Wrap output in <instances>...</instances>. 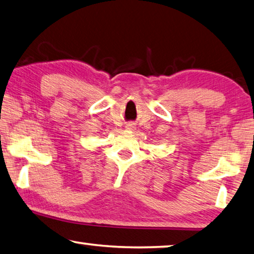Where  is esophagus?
I'll list each match as a JSON object with an SVG mask.
<instances>
[{
  "label": "esophagus",
  "mask_w": 254,
  "mask_h": 254,
  "mask_svg": "<svg viewBox=\"0 0 254 254\" xmlns=\"http://www.w3.org/2000/svg\"><path fill=\"white\" fill-rule=\"evenodd\" d=\"M132 127H134V126H132V125L130 124V125H128V126H127V128H128V129H132Z\"/></svg>",
  "instance_id": "obj_1"
}]
</instances>
